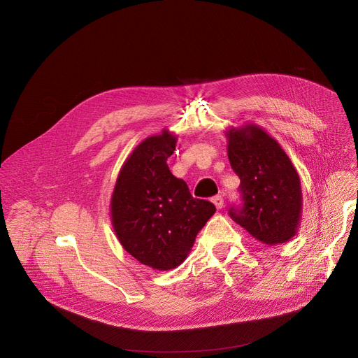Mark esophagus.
Returning <instances> with one entry per match:
<instances>
[{
	"label": "esophagus",
	"mask_w": 358,
	"mask_h": 358,
	"mask_svg": "<svg viewBox=\"0 0 358 358\" xmlns=\"http://www.w3.org/2000/svg\"><path fill=\"white\" fill-rule=\"evenodd\" d=\"M213 203H215V206H216L217 209H222V208H223V197H222L220 194L215 196V197H213Z\"/></svg>",
	"instance_id": "obj_1"
}]
</instances>
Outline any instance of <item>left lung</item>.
<instances>
[{
    "mask_svg": "<svg viewBox=\"0 0 358 358\" xmlns=\"http://www.w3.org/2000/svg\"><path fill=\"white\" fill-rule=\"evenodd\" d=\"M228 157L239 176L243 208L231 217L266 245L289 242L302 219V185L286 150L255 123L229 126Z\"/></svg>",
    "mask_w": 358,
    "mask_h": 358,
    "instance_id": "left-lung-1",
    "label": "left lung"
}]
</instances>
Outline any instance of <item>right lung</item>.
Segmentation results:
<instances>
[{"label":"right lung","mask_w":358,"mask_h":358,"mask_svg":"<svg viewBox=\"0 0 358 358\" xmlns=\"http://www.w3.org/2000/svg\"><path fill=\"white\" fill-rule=\"evenodd\" d=\"M177 135L164 129L143 139L126 158L110 200V219L120 245L141 264L168 271L189 257L197 234L216 212L194 199L166 165Z\"/></svg>","instance_id":"obj_1"}]
</instances>
